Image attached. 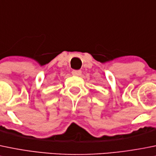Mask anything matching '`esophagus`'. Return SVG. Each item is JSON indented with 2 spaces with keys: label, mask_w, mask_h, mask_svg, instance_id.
I'll return each instance as SVG.
<instances>
[{
  "label": "esophagus",
  "mask_w": 156,
  "mask_h": 156,
  "mask_svg": "<svg viewBox=\"0 0 156 156\" xmlns=\"http://www.w3.org/2000/svg\"><path fill=\"white\" fill-rule=\"evenodd\" d=\"M72 73L75 76H80L81 75V72L80 70H73Z\"/></svg>",
  "instance_id": "1"
}]
</instances>
